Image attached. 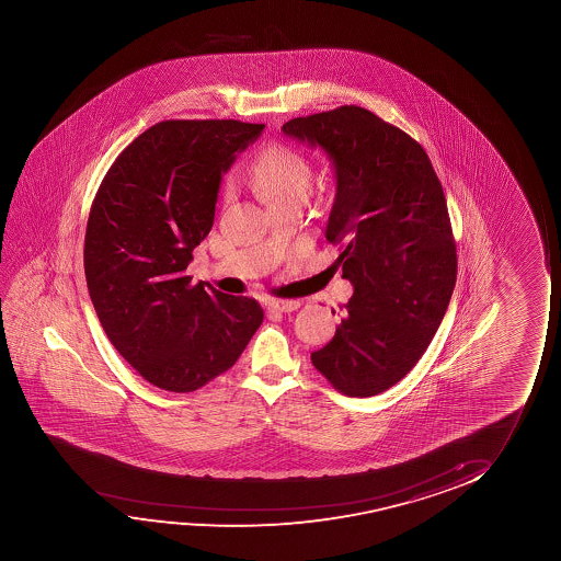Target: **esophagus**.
Wrapping results in <instances>:
<instances>
[{"mask_svg":"<svg viewBox=\"0 0 561 561\" xmlns=\"http://www.w3.org/2000/svg\"><path fill=\"white\" fill-rule=\"evenodd\" d=\"M300 307V300H272L268 302V310L272 312H293V310H297Z\"/></svg>","mask_w":561,"mask_h":561,"instance_id":"34e87169","label":"esophagus"}]
</instances>
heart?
<instances>
[{
    "label": "heart",
    "mask_w": 561,
    "mask_h": 561,
    "mask_svg": "<svg viewBox=\"0 0 561 561\" xmlns=\"http://www.w3.org/2000/svg\"><path fill=\"white\" fill-rule=\"evenodd\" d=\"M312 182V164L297 147L272 141L247 170L245 184L272 210L300 207Z\"/></svg>",
    "instance_id": "heart-1"
}]
</instances>
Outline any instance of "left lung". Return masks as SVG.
Masks as SVG:
<instances>
[{
    "label": "left lung",
    "mask_w": 561,
    "mask_h": 561,
    "mask_svg": "<svg viewBox=\"0 0 561 561\" xmlns=\"http://www.w3.org/2000/svg\"><path fill=\"white\" fill-rule=\"evenodd\" d=\"M282 130L333 161L325 239L354 285L335 335L310 358L339 392L374 397L414 368L453 297L458 259L443 185L423 147L368 108L299 116Z\"/></svg>",
    "instance_id": "left-lung-1"
}]
</instances>
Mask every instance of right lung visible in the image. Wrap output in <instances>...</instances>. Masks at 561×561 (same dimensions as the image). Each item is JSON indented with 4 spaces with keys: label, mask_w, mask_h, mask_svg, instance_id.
<instances>
[{
    "label": "right lung",
    "mask_w": 561,
    "mask_h": 561,
    "mask_svg": "<svg viewBox=\"0 0 561 561\" xmlns=\"http://www.w3.org/2000/svg\"><path fill=\"white\" fill-rule=\"evenodd\" d=\"M264 124L164 121L116 157L92 203L85 284L108 341L149 383L192 392L230 369L261 305L192 285L185 268L215 222L220 180Z\"/></svg>",
    "instance_id": "right-lung-1"
}]
</instances>
